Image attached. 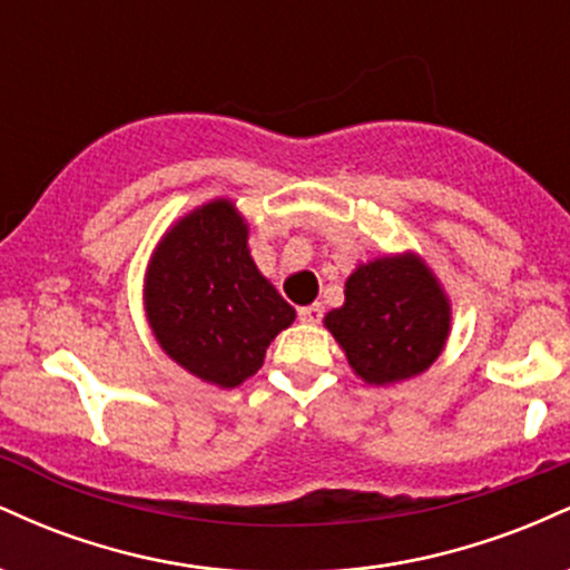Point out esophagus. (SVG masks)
<instances>
[{
	"mask_svg": "<svg viewBox=\"0 0 570 570\" xmlns=\"http://www.w3.org/2000/svg\"><path fill=\"white\" fill-rule=\"evenodd\" d=\"M297 316H299V322H305V324H318L324 318V307L322 305H303V307H297Z\"/></svg>",
	"mask_w": 570,
	"mask_h": 570,
	"instance_id": "obj_1",
	"label": "esophagus"
}]
</instances>
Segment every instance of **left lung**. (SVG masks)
Wrapping results in <instances>:
<instances>
[{
  "label": "left lung",
  "mask_w": 570,
  "mask_h": 570,
  "mask_svg": "<svg viewBox=\"0 0 570 570\" xmlns=\"http://www.w3.org/2000/svg\"><path fill=\"white\" fill-rule=\"evenodd\" d=\"M324 324L362 381L389 385L434 364L450 332V305L429 267L404 254L356 267L345 281V305Z\"/></svg>",
  "instance_id": "obj_1"
}]
</instances>
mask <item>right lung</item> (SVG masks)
Returning a JSON list of instances; mask_svg holds the SVG:
<instances>
[{
    "label": "right lung",
    "instance_id": "1",
    "mask_svg": "<svg viewBox=\"0 0 570 570\" xmlns=\"http://www.w3.org/2000/svg\"><path fill=\"white\" fill-rule=\"evenodd\" d=\"M230 200L195 208L166 233L147 271L144 303L163 351L200 381L235 389L263 367L294 307L263 278Z\"/></svg>",
    "mask_w": 570,
    "mask_h": 570
}]
</instances>
